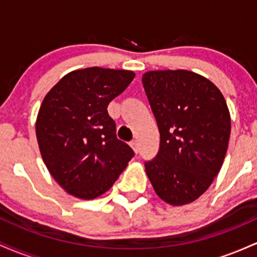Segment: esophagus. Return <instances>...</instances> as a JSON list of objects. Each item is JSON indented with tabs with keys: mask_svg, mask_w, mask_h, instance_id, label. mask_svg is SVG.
Wrapping results in <instances>:
<instances>
[{
	"mask_svg": "<svg viewBox=\"0 0 257 257\" xmlns=\"http://www.w3.org/2000/svg\"><path fill=\"white\" fill-rule=\"evenodd\" d=\"M129 145H131V147L133 149V151H134L135 153H138V151H139V144H138L137 140L131 141V144H129Z\"/></svg>",
	"mask_w": 257,
	"mask_h": 257,
	"instance_id": "34e87169",
	"label": "esophagus"
}]
</instances>
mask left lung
I'll use <instances>...</instances> for the list:
<instances>
[{"mask_svg":"<svg viewBox=\"0 0 257 257\" xmlns=\"http://www.w3.org/2000/svg\"><path fill=\"white\" fill-rule=\"evenodd\" d=\"M143 84L161 134L146 174L162 200L188 204L222 167L231 134L226 100L213 82L187 70L149 71Z\"/></svg>","mask_w":257,"mask_h":257,"instance_id":"obj_1","label":"left lung"}]
</instances>
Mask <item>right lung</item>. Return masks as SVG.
Instances as JSON below:
<instances>
[{"label": "right lung", "instance_id": "obj_1", "mask_svg": "<svg viewBox=\"0 0 257 257\" xmlns=\"http://www.w3.org/2000/svg\"><path fill=\"white\" fill-rule=\"evenodd\" d=\"M134 77L128 70L87 67L65 75L44 96L36 120L38 147L47 169L71 196L104 194L134 156L117 139L107 112Z\"/></svg>", "mask_w": 257, "mask_h": 257}]
</instances>
